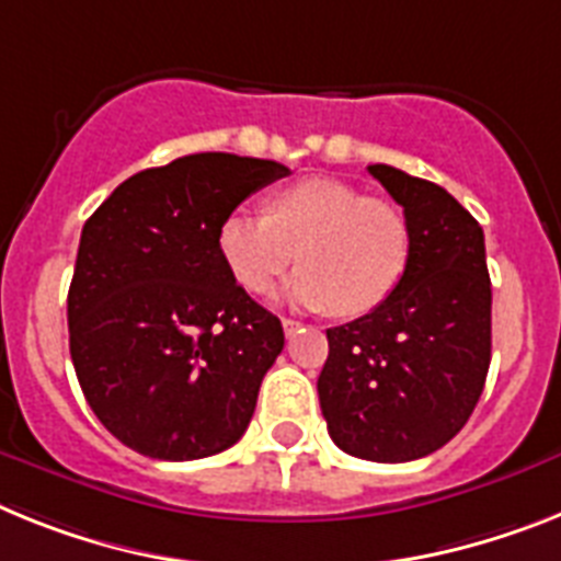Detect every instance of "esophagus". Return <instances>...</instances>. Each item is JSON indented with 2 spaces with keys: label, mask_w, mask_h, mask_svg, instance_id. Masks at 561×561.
<instances>
[{
  "label": "esophagus",
  "mask_w": 561,
  "mask_h": 561,
  "mask_svg": "<svg viewBox=\"0 0 561 561\" xmlns=\"http://www.w3.org/2000/svg\"><path fill=\"white\" fill-rule=\"evenodd\" d=\"M282 328H285V336H294L299 331V322L296 319H282Z\"/></svg>",
  "instance_id": "obj_1"
}]
</instances>
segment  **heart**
Masks as SVG:
<instances>
[{
    "instance_id": "obj_1",
    "label": "heart",
    "mask_w": 561,
    "mask_h": 561,
    "mask_svg": "<svg viewBox=\"0 0 561 561\" xmlns=\"http://www.w3.org/2000/svg\"><path fill=\"white\" fill-rule=\"evenodd\" d=\"M216 248L239 288L267 294L294 259L285 296L299 308L365 317L399 288L411 262L408 216L342 179L308 176L267 199V214L237 208Z\"/></svg>"
}]
</instances>
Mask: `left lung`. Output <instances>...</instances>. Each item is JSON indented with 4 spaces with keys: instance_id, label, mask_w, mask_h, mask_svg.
Returning <instances> with one entry per match:
<instances>
[{
    "instance_id": "left-lung-1",
    "label": "left lung",
    "mask_w": 561,
    "mask_h": 561,
    "mask_svg": "<svg viewBox=\"0 0 561 561\" xmlns=\"http://www.w3.org/2000/svg\"><path fill=\"white\" fill-rule=\"evenodd\" d=\"M402 205L411 262L365 317L328 328L319 404L339 448L370 462H413L448 445L491 368V276L479 222L445 187L370 164Z\"/></svg>"
}]
</instances>
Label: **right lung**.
<instances>
[{
    "label": "right lung",
    "mask_w": 561,
    "mask_h": 561,
    "mask_svg": "<svg viewBox=\"0 0 561 561\" xmlns=\"http://www.w3.org/2000/svg\"><path fill=\"white\" fill-rule=\"evenodd\" d=\"M288 173L271 159L193 153L125 179L84 222L70 359L91 411L136 454L205 459L251 425L285 333L233 282L216 230Z\"/></svg>",
    "instance_id": "obj_1"
}]
</instances>
